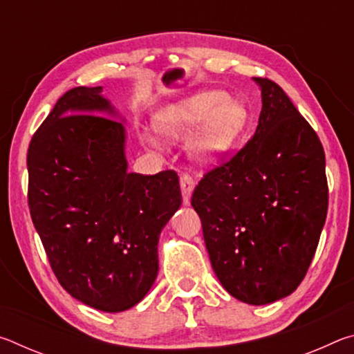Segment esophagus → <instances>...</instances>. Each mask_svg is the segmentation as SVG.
I'll return each mask as SVG.
<instances>
[{
    "mask_svg": "<svg viewBox=\"0 0 354 354\" xmlns=\"http://www.w3.org/2000/svg\"><path fill=\"white\" fill-rule=\"evenodd\" d=\"M179 184H181V194H183L184 205H189L192 192H194V189H195L194 179H192L189 175H183L181 179H179Z\"/></svg>",
    "mask_w": 354,
    "mask_h": 354,
    "instance_id": "obj_1",
    "label": "esophagus"
}]
</instances>
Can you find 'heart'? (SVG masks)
<instances>
[{
  "mask_svg": "<svg viewBox=\"0 0 354 354\" xmlns=\"http://www.w3.org/2000/svg\"><path fill=\"white\" fill-rule=\"evenodd\" d=\"M247 123V111L237 101L226 100V95L209 91L196 93L176 104L165 106L156 113L153 127L156 133L170 142L187 139L189 154L198 165L211 167L234 145ZM149 147H159L160 140L153 134H143Z\"/></svg>",
  "mask_w": 354,
  "mask_h": 354,
  "instance_id": "1",
  "label": "heart"
}]
</instances>
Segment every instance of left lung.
Wrapping results in <instances>:
<instances>
[{"mask_svg": "<svg viewBox=\"0 0 354 354\" xmlns=\"http://www.w3.org/2000/svg\"><path fill=\"white\" fill-rule=\"evenodd\" d=\"M262 111L256 133L192 195L212 268L243 303L268 304L297 289L328 212L319 136L277 82L253 77Z\"/></svg>", "mask_w": 354, "mask_h": 354, "instance_id": "1", "label": "left lung"}]
</instances>
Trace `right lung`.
<instances>
[{
	"instance_id": "add662e5",
	"label": "right lung",
	"mask_w": 354,
	"mask_h": 354,
	"mask_svg": "<svg viewBox=\"0 0 354 354\" xmlns=\"http://www.w3.org/2000/svg\"><path fill=\"white\" fill-rule=\"evenodd\" d=\"M101 92L71 88L35 131L28 203L64 289L87 306L122 313L154 284L160 231L183 198L173 170L128 171L124 120L109 118L118 112Z\"/></svg>"
}]
</instances>
